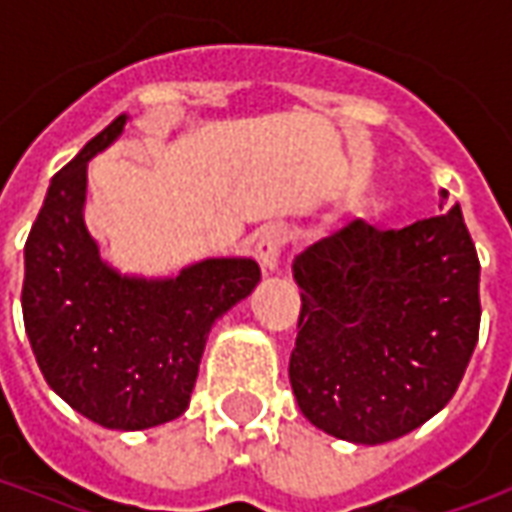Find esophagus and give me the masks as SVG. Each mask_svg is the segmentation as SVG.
<instances>
[{
	"label": "esophagus",
	"instance_id": "obj_1",
	"mask_svg": "<svg viewBox=\"0 0 512 512\" xmlns=\"http://www.w3.org/2000/svg\"><path fill=\"white\" fill-rule=\"evenodd\" d=\"M285 241H288V230L282 224H268L260 230V238H257L255 257L257 263L263 266V271H277L279 255L285 249Z\"/></svg>",
	"mask_w": 512,
	"mask_h": 512
}]
</instances>
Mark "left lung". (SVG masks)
<instances>
[{
  "label": "left lung",
  "instance_id": "left-lung-1",
  "mask_svg": "<svg viewBox=\"0 0 512 512\" xmlns=\"http://www.w3.org/2000/svg\"><path fill=\"white\" fill-rule=\"evenodd\" d=\"M290 386L315 428L400 439L455 395L480 334V260L458 205L403 230L348 222L293 260Z\"/></svg>",
  "mask_w": 512,
  "mask_h": 512
}]
</instances>
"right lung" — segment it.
<instances>
[{"label":"right lung","instance_id":"1","mask_svg":"<svg viewBox=\"0 0 512 512\" xmlns=\"http://www.w3.org/2000/svg\"><path fill=\"white\" fill-rule=\"evenodd\" d=\"M126 115L51 178L24 246L21 310L43 378L79 414L145 430L189 408L208 332L260 282L252 257H208L178 277L109 266L84 224L87 161L115 142Z\"/></svg>","mask_w":512,"mask_h":512}]
</instances>
